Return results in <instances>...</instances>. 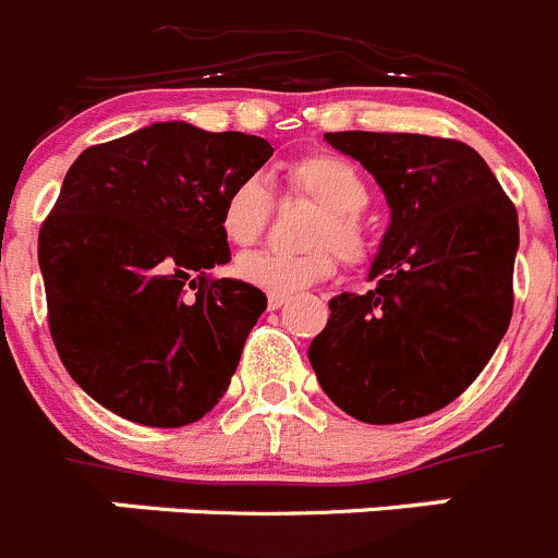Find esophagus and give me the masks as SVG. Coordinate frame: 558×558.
<instances>
[{
	"label": "esophagus",
	"mask_w": 558,
	"mask_h": 558,
	"mask_svg": "<svg viewBox=\"0 0 558 558\" xmlns=\"http://www.w3.org/2000/svg\"><path fill=\"white\" fill-rule=\"evenodd\" d=\"M286 300H289V296H283V294H267V308H269V311L283 308Z\"/></svg>",
	"instance_id": "esophagus-1"
}]
</instances>
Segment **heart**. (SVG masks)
Returning <instances> with one entry per match:
<instances>
[{
  "instance_id": "obj_1",
  "label": "heart",
  "mask_w": 558,
  "mask_h": 558,
  "mask_svg": "<svg viewBox=\"0 0 558 558\" xmlns=\"http://www.w3.org/2000/svg\"><path fill=\"white\" fill-rule=\"evenodd\" d=\"M286 192L305 195L322 206L311 226L308 244L314 250L300 255L255 250L236 258V275L244 283L269 294H296L336 272V253L347 264H361L368 255V233L361 211L368 206V186L355 165L336 154H305L289 161L283 170ZM275 197L262 179H242L228 190L220 206V231L236 247L262 239L272 220Z\"/></svg>"
}]
</instances>
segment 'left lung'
Returning a JSON list of instances; mask_svg holds the SVG:
<instances>
[{
	"instance_id": "left-lung-1",
	"label": "left lung",
	"mask_w": 558,
	"mask_h": 558,
	"mask_svg": "<svg viewBox=\"0 0 558 558\" xmlns=\"http://www.w3.org/2000/svg\"><path fill=\"white\" fill-rule=\"evenodd\" d=\"M377 179L390 226L366 294L330 300L308 361L327 397L366 424H402L454 402L512 319L518 211L460 140L330 132Z\"/></svg>"
}]
</instances>
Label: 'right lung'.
Returning <instances> with one entry per match:
<instances>
[{
	"instance_id": "obj_1",
	"label": "right lung",
	"mask_w": 558,
	"mask_h": 558,
	"mask_svg": "<svg viewBox=\"0 0 558 558\" xmlns=\"http://www.w3.org/2000/svg\"><path fill=\"white\" fill-rule=\"evenodd\" d=\"M269 156L262 137L170 121L93 145L65 173L38 236L51 341L114 415L184 426L231 385L267 296L208 269L231 262L222 197Z\"/></svg>"
}]
</instances>
